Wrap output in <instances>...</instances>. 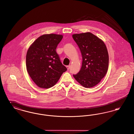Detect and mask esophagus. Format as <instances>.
Segmentation results:
<instances>
[{
    "instance_id": "1",
    "label": "esophagus",
    "mask_w": 134,
    "mask_h": 134,
    "mask_svg": "<svg viewBox=\"0 0 134 134\" xmlns=\"http://www.w3.org/2000/svg\"><path fill=\"white\" fill-rule=\"evenodd\" d=\"M67 67V69H68V70H69V69H70V65L67 66V67Z\"/></svg>"
}]
</instances>
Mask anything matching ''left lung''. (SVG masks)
<instances>
[{"instance_id": "left-lung-1", "label": "left lung", "mask_w": 134, "mask_h": 134, "mask_svg": "<svg viewBox=\"0 0 134 134\" xmlns=\"http://www.w3.org/2000/svg\"><path fill=\"white\" fill-rule=\"evenodd\" d=\"M72 37L82 57L81 69L73 77L84 87H92L100 82L108 70L107 47L102 40L89 32L74 34Z\"/></svg>"}]
</instances>
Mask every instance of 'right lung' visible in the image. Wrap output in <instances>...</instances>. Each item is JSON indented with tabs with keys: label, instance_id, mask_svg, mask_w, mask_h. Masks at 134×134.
<instances>
[{
	"label": "right lung",
	"instance_id": "obj_1",
	"mask_svg": "<svg viewBox=\"0 0 134 134\" xmlns=\"http://www.w3.org/2000/svg\"><path fill=\"white\" fill-rule=\"evenodd\" d=\"M62 38L61 35H43L27 50V71L33 81L41 88H49L55 85L63 73L67 70L56 51Z\"/></svg>",
	"mask_w": 134,
	"mask_h": 134
}]
</instances>
